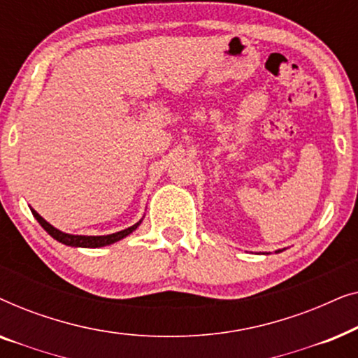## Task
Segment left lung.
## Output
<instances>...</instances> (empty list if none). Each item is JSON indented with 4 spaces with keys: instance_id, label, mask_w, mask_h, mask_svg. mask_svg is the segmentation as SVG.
I'll use <instances>...</instances> for the list:
<instances>
[{
    "instance_id": "obj_1",
    "label": "left lung",
    "mask_w": 358,
    "mask_h": 358,
    "mask_svg": "<svg viewBox=\"0 0 358 358\" xmlns=\"http://www.w3.org/2000/svg\"><path fill=\"white\" fill-rule=\"evenodd\" d=\"M283 251V249H278V251H275V252H282Z\"/></svg>"
}]
</instances>
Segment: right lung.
Masks as SVG:
<instances>
[{
  "instance_id": "obj_1",
  "label": "right lung",
  "mask_w": 358,
  "mask_h": 358,
  "mask_svg": "<svg viewBox=\"0 0 358 358\" xmlns=\"http://www.w3.org/2000/svg\"><path fill=\"white\" fill-rule=\"evenodd\" d=\"M31 212H32L34 217H36L37 222L41 223V227L45 229V231L50 234L53 239H57L58 243L65 244V246H71V248H104V246H109V244H114L117 241H120V239H124L125 236H129V234L134 233L135 229L140 227V223L143 222V218H141L138 223L131 224L130 228H125V229H122V231H117V233H112V234H104V236H83V234L63 233V231H60V229H57L55 227H52V224L48 223L47 220H43L34 208H31Z\"/></svg>"
}]
</instances>
